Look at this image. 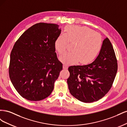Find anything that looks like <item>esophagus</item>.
<instances>
[{"instance_id": "obj_1", "label": "esophagus", "mask_w": 127, "mask_h": 127, "mask_svg": "<svg viewBox=\"0 0 127 127\" xmlns=\"http://www.w3.org/2000/svg\"><path fill=\"white\" fill-rule=\"evenodd\" d=\"M68 68V66L67 64H64L63 65V68L64 69H67Z\"/></svg>"}]
</instances>
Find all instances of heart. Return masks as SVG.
Returning a JSON list of instances; mask_svg holds the SVG:
<instances>
[{
	"mask_svg": "<svg viewBox=\"0 0 127 127\" xmlns=\"http://www.w3.org/2000/svg\"><path fill=\"white\" fill-rule=\"evenodd\" d=\"M64 34H60L55 42L56 50L60 55L66 52L69 43L74 44L73 52L65 53L60 60L66 64H75L80 61L87 64L93 61L100 52L103 45L102 36L94 30L87 27L69 26L64 30Z\"/></svg>",
	"mask_w": 127,
	"mask_h": 127,
	"instance_id": "b5f03b06",
	"label": "heart"
}]
</instances>
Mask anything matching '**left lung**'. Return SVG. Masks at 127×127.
I'll use <instances>...</instances> for the list:
<instances>
[{
	"instance_id": "left-lung-1",
	"label": "left lung",
	"mask_w": 127,
	"mask_h": 127,
	"mask_svg": "<svg viewBox=\"0 0 127 127\" xmlns=\"http://www.w3.org/2000/svg\"><path fill=\"white\" fill-rule=\"evenodd\" d=\"M67 79L70 94L84 103L97 101L108 93L118 70L117 59L108 38L103 42L101 50L93 63L68 68Z\"/></svg>"
}]
</instances>
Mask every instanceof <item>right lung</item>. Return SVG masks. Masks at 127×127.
I'll use <instances>...</instances> for the list:
<instances>
[{
    "mask_svg": "<svg viewBox=\"0 0 127 127\" xmlns=\"http://www.w3.org/2000/svg\"><path fill=\"white\" fill-rule=\"evenodd\" d=\"M60 33L58 25L39 23L15 42L10 53L9 75L19 94L28 100L41 101L53 90L63 69L55 48Z\"/></svg>",
    "mask_w": 127,
    "mask_h": 127,
    "instance_id": "obj_1",
    "label": "right lung"
}]
</instances>
